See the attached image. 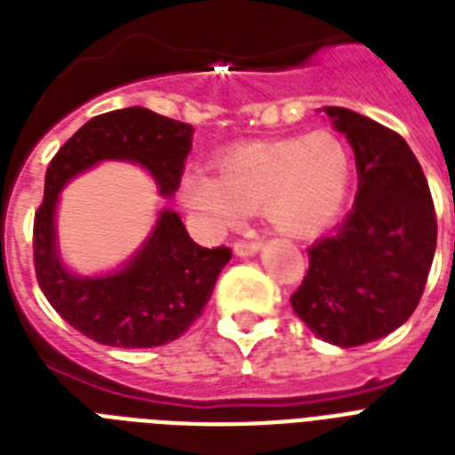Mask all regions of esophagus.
Masks as SVG:
<instances>
[{"label": "esophagus", "mask_w": 455, "mask_h": 455, "mask_svg": "<svg viewBox=\"0 0 455 455\" xmlns=\"http://www.w3.org/2000/svg\"><path fill=\"white\" fill-rule=\"evenodd\" d=\"M259 245H262V243L252 241V238H238V241L234 243V252L241 257L255 255L257 250H259Z\"/></svg>", "instance_id": "34e87169"}]
</instances>
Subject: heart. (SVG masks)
Returning <instances> with one entry per match:
<instances>
[{
	"mask_svg": "<svg viewBox=\"0 0 455 455\" xmlns=\"http://www.w3.org/2000/svg\"><path fill=\"white\" fill-rule=\"evenodd\" d=\"M214 174L188 172L179 196L212 234L234 227L248 210L288 235L331 227L345 205L352 156L331 132L234 146L214 157Z\"/></svg>",
	"mask_w": 455,
	"mask_h": 455,
	"instance_id": "b5f03b06",
	"label": "heart"
}]
</instances>
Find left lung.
Returning a JSON list of instances; mask_svg holds the SVG:
<instances>
[{
    "label": "left lung",
    "instance_id": "left-lung-1",
    "mask_svg": "<svg viewBox=\"0 0 455 455\" xmlns=\"http://www.w3.org/2000/svg\"><path fill=\"white\" fill-rule=\"evenodd\" d=\"M325 113L352 146L359 191L345 221L307 248L309 269L291 304L316 338L359 347L416 311L437 248V214L423 167L395 130L338 106Z\"/></svg>",
    "mask_w": 455,
    "mask_h": 455
}]
</instances>
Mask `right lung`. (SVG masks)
<instances>
[{"instance_id": "obj_1", "label": "right lung", "mask_w": 455, "mask_h": 455, "mask_svg": "<svg viewBox=\"0 0 455 455\" xmlns=\"http://www.w3.org/2000/svg\"><path fill=\"white\" fill-rule=\"evenodd\" d=\"M193 127L148 108H123L92 117L52 157L44 200L35 212L32 259L37 283L53 309L94 342L127 349L167 345L205 311L227 245L203 248L177 212L164 210L141 252L113 276L68 274L56 255L53 207L60 186L99 160H134L151 170L160 193L172 196L184 174Z\"/></svg>"}]
</instances>
